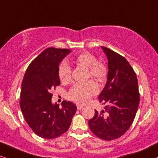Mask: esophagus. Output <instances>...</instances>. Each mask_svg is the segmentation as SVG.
<instances>
[{
  "mask_svg": "<svg viewBox=\"0 0 158 158\" xmlns=\"http://www.w3.org/2000/svg\"><path fill=\"white\" fill-rule=\"evenodd\" d=\"M83 109V106H80V105H78L77 106V109L78 110H81V109Z\"/></svg>",
  "mask_w": 158,
  "mask_h": 158,
  "instance_id": "obj_1",
  "label": "esophagus"
}]
</instances>
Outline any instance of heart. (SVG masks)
Here are the masks:
<instances>
[{"label": "heart", "mask_w": 158, "mask_h": 158, "mask_svg": "<svg viewBox=\"0 0 158 158\" xmlns=\"http://www.w3.org/2000/svg\"><path fill=\"white\" fill-rule=\"evenodd\" d=\"M73 63L78 66L87 69L88 77L95 81L101 82L106 76V68L101 62L97 61L96 58L91 53L85 52L73 60ZM58 75L63 82L70 81L71 77V68L65 62H63L59 65ZM97 92V87L93 81L77 83L71 89L69 93V97L73 101L80 104L86 103L90 99L91 96Z\"/></svg>", "instance_id": "heart-1"}]
</instances>
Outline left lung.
I'll return each mask as SVG.
<instances>
[{"instance_id": "8db88e82", "label": "left lung", "mask_w": 158, "mask_h": 158, "mask_svg": "<svg viewBox=\"0 0 158 158\" xmlns=\"http://www.w3.org/2000/svg\"><path fill=\"white\" fill-rule=\"evenodd\" d=\"M108 59V77L98 96L104 106L88 122L91 131L106 141L117 139L132 125L139 104L136 74L127 60L109 48L101 47Z\"/></svg>"}]
</instances>
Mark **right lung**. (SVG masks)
Returning <instances> with one entry per match:
<instances>
[{
	"label": "right lung",
	"mask_w": 158,
	"mask_h": 158,
	"mask_svg": "<svg viewBox=\"0 0 158 158\" xmlns=\"http://www.w3.org/2000/svg\"><path fill=\"white\" fill-rule=\"evenodd\" d=\"M71 52L46 49L31 62L22 82V113L32 131L44 139H55L66 132L77 111L76 105L70 101H63L61 108L52 103L51 89L60 85V63Z\"/></svg>",
	"instance_id": "1"
}]
</instances>
